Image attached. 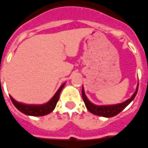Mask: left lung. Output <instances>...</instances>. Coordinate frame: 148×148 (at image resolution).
Listing matches in <instances>:
<instances>
[{"mask_svg":"<svg viewBox=\"0 0 148 148\" xmlns=\"http://www.w3.org/2000/svg\"><path fill=\"white\" fill-rule=\"evenodd\" d=\"M138 84H139V83L137 84L136 92H134L131 98L127 99V101H123L122 103H119V104L110 105V106H96V105L92 104V102L88 99L85 94H84V91L83 88H82V99L84 100V104H85V106L88 109V110L90 112H92V114L99 116L109 118V117L115 116L117 114H119L120 112L123 111L134 100L136 95H137V91H138Z\"/></svg>","mask_w":148,"mask_h":148,"instance_id":"left-lung-1","label":"left lung"}]
</instances>
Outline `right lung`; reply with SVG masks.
Returning a JSON list of instances; mask_svg holds the SVG:
<instances>
[{
	"instance_id": "add662e5",
	"label": "right lung",
	"mask_w": 148,
	"mask_h": 148,
	"mask_svg": "<svg viewBox=\"0 0 148 148\" xmlns=\"http://www.w3.org/2000/svg\"><path fill=\"white\" fill-rule=\"evenodd\" d=\"M64 85H65V83L60 87L58 91L56 92V94L54 95V96L50 99V101L43 105L22 104V103H20V102L15 101L11 96H10V98H11V101L14 104V106L22 113L28 115V116H46V115L50 113L55 109L56 103L59 100L60 92H61Z\"/></svg>"
}]
</instances>
